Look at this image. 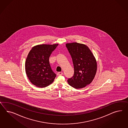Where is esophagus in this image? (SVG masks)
I'll return each mask as SVG.
<instances>
[{"label":"esophagus","instance_id":"1","mask_svg":"<svg viewBox=\"0 0 128 128\" xmlns=\"http://www.w3.org/2000/svg\"><path fill=\"white\" fill-rule=\"evenodd\" d=\"M62 74H63V73L62 72H58V73H57V75H58V76H62Z\"/></svg>","mask_w":128,"mask_h":128}]
</instances>
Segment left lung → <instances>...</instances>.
<instances>
[{"instance_id":"8db88e82","label":"left lung","mask_w":128,"mask_h":128,"mask_svg":"<svg viewBox=\"0 0 128 128\" xmlns=\"http://www.w3.org/2000/svg\"><path fill=\"white\" fill-rule=\"evenodd\" d=\"M66 47L73 60L74 74L68 78L69 85L75 88H82L90 84L97 70L95 58L89 48L76 42L66 44Z\"/></svg>"}]
</instances>
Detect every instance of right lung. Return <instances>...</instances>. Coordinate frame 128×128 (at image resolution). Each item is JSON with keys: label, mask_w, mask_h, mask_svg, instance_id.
<instances>
[{"label": "right lung", "mask_w": 128, "mask_h": 128, "mask_svg": "<svg viewBox=\"0 0 128 128\" xmlns=\"http://www.w3.org/2000/svg\"><path fill=\"white\" fill-rule=\"evenodd\" d=\"M58 44L39 45L33 47L26 59L25 69L32 84L45 88L53 82L56 75L49 64V58Z\"/></svg>", "instance_id": "obj_1"}]
</instances>
